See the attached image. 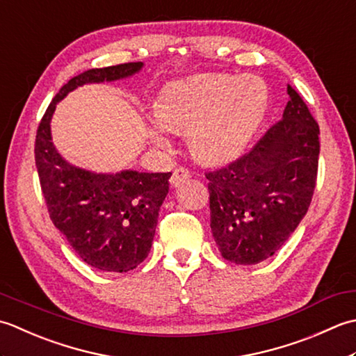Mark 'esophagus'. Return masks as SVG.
Listing matches in <instances>:
<instances>
[{
  "instance_id": "1",
  "label": "esophagus",
  "mask_w": 356,
  "mask_h": 356,
  "mask_svg": "<svg viewBox=\"0 0 356 356\" xmlns=\"http://www.w3.org/2000/svg\"><path fill=\"white\" fill-rule=\"evenodd\" d=\"M191 177V173H188L187 169L184 168H178L172 172V177H170V186L172 187H178L181 183H184L186 179H188Z\"/></svg>"
}]
</instances>
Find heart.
<instances>
[{"label": "heart", "instance_id": "b5f03b06", "mask_svg": "<svg viewBox=\"0 0 356 356\" xmlns=\"http://www.w3.org/2000/svg\"><path fill=\"white\" fill-rule=\"evenodd\" d=\"M269 92L255 76L195 75L165 89L155 104L150 141L170 147L166 130L187 134L192 155L204 164L227 163L243 154L263 122Z\"/></svg>", "mask_w": 356, "mask_h": 356}]
</instances>
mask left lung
<instances>
[{
    "label": "left lung",
    "instance_id": "1",
    "mask_svg": "<svg viewBox=\"0 0 356 356\" xmlns=\"http://www.w3.org/2000/svg\"><path fill=\"white\" fill-rule=\"evenodd\" d=\"M282 120L248 155L206 175L210 229L221 257L252 266L277 253L306 216L316 183L320 127L292 87Z\"/></svg>",
    "mask_w": 356,
    "mask_h": 356
}]
</instances>
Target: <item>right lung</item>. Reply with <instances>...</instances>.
<instances>
[{"label": "right lung", "mask_w": 356, "mask_h": 356, "mask_svg": "<svg viewBox=\"0 0 356 356\" xmlns=\"http://www.w3.org/2000/svg\"><path fill=\"white\" fill-rule=\"evenodd\" d=\"M143 67L144 63H127L72 78L49 104L36 132L35 164L50 220L84 263L103 272L134 270L147 258L172 173L78 168L56 150L50 122L56 104L78 87L126 79Z\"/></svg>", "instance_id": "add662e5"}]
</instances>
